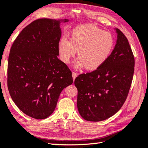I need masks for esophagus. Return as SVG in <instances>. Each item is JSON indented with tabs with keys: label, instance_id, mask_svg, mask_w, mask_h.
<instances>
[{
	"label": "esophagus",
	"instance_id": "obj_1",
	"mask_svg": "<svg viewBox=\"0 0 148 148\" xmlns=\"http://www.w3.org/2000/svg\"><path fill=\"white\" fill-rule=\"evenodd\" d=\"M77 76V74L75 72H72V78H73V80L74 81L76 77Z\"/></svg>",
	"mask_w": 148,
	"mask_h": 148
}]
</instances>
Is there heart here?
I'll return each mask as SVG.
<instances>
[{
	"mask_svg": "<svg viewBox=\"0 0 148 148\" xmlns=\"http://www.w3.org/2000/svg\"><path fill=\"white\" fill-rule=\"evenodd\" d=\"M71 40L65 37L58 45L61 60L68 63L76 53L79 57L75 62L76 67L85 66L88 70H95L105 63L114 46V39L109 32L91 24L77 26L72 31Z\"/></svg>",
	"mask_w": 148,
	"mask_h": 148,
	"instance_id": "b5f03b06",
	"label": "heart"
}]
</instances>
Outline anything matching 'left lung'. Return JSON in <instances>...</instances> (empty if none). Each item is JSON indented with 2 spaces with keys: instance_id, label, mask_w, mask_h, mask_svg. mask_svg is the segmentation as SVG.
<instances>
[{
  "instance_id": "left-lung-1",
  "label": "left lung",
  "mask_w": 148,
  "mask_h": 148,
  "mask_svg": "<svg viewBox=\"0 0 148 148\" xmlns=\"http://www.w3.org/2000/svg\"><path fill=\"white\" fill-rule=\"evenodd\" d=\"M117 43L108 58L94 71L78 76L77 106L84 119L104 121L125 102L134 73L135 59L128 40L119 29Z\"/></svg>"
}]
</instances>
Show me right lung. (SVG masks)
Masks as SVG:
<instances>
[{"instance_id":"right-lung-1","label":"right lung","mask_w":148,"mask_h":148,"mask_svg":"<svg viewBox=\"0 0 148 148\" xmlns=\"http://www.w3.org/2000/svg\"><path fill=\"white\" fill-rule=\"evenodd\" d=\"M40 18L22 29L10 49L8 87L23 113L36 119L53 114L62 91L73 83L72 72L58 58L62 22Z\"/></svg>"}]
</instances>
